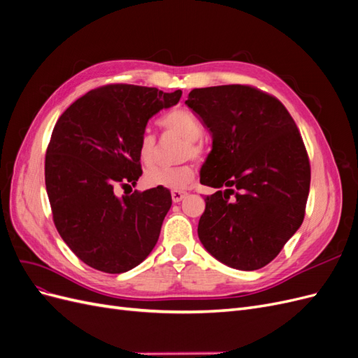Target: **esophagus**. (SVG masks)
I'll return each instance as SVG.
<instances>
[{"label":"esophagus","instance_id":"1","mask_svg":"<svg viewBox=\"0 0 358 358\" xmlns=\"http://www.w3.org/2000/svg\"><path fill=\"white\" fill-rule=\"evenodd\" d=\"M187 196H188V194L185 191H171V199H173V201H175V203L182 201Z\"/></svg>","mask_w":358,"mask_h":358}]
</instances>
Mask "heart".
Segmentation results:
<instances>
[{"label":"heart","instance_id":"heart-1","mask_svg":"<svg viewBox=\"0 0 358 358\" xmlns=\"http://www.w3.org/2000/svg\"><path fill=\"white\" fill-rule=\"evenodd\" d=\"M161 125L167 133L176 134L187 140V143L182 146L180 158H191L197 157L201 152V145L197 142L203 137V125L200 124L199 119L194 116L191 112L176 109L169 112L164 117L161 119ZM158 152V143L155 136L150 131H143V134L138 138L137 154L138 159L143 166L149 167L152 166L157 159ZM196 170L188 162L185 164H179L175 167H154L149 169L145 173V180L150 187H161L167 189H183L187 188L194 179Z\"/></svg>","mask_w":358,"mask_h":358}]
</instances>
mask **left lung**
Instances as JSON below:
<instances>
[{"label": "left lung", "mask_w": 358, "mask_h": 358, "mask_svg": "<svg viewBox=\"0 0 358 358\" xmlns=\"http://www.w3.org/2000/svg\"><path fill=\"white\" fill-rule=\"evenodd\" d=\"M210 129L200 183L203 246L221 263L257 270L282 251L305 218L310 164L299 128L276 96L249 85L192 90L185 101Z\"/></svg>", "instance_id": "obj_1"}]
</instances>
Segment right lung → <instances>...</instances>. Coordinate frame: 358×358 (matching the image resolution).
Wrapping results in <instances>:
<instances>
[{"instance_id":"obj_1","label":"right lung","mask_w":358,"mask_h":358,"mask_svg":"<svg viewBox=\"0 0 358 358\" xmlns=\"http://www.w3.org/2000/svg\"><path fill=\"white\" fill-rule=\"evenodd\" d=\"M171 94L112 83L92 90L64 112L46 150L45 179L53 222L85 264L106 273L138 266L158 242L171 206L166 188L125 192L142 176L138 138L150 117L175 106Z\"/></svg>"}]
</instances>
